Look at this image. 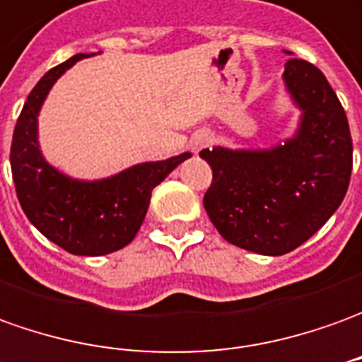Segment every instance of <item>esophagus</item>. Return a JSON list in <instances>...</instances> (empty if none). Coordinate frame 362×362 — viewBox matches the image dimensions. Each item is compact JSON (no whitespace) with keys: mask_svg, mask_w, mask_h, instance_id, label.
<instances>
[{"mask_svg":"<svg viewBox=\"0 0 362 362\" xmlns=\"http://www.w3.org/2000/svg\"><path fill=\"white\" fill-rule=\"evenodd\" d=\"M211 141H213V136H211L209 132H199L195 138H193V149H197V151H199V149L206 148Z\"/></svg>","mask_w":362,"mask_h":362,"instance_id":"1","label":"esophagus"}]
</instances>
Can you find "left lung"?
<instances>
[{"label": "left lung", "instance_id": "8db88e82", "mask_svg": "<svg viewBox=\"0 0 362 362\" xmlns=\"http://www.w3.org/2000/svg\"><path fill=\"white\" fill-rule=\"evenodd\" d=\"M284 78L303 110L298 136L268 151L203 149L213 169L203 205L224 240L281 256L317 233L345 199L353 169L347 114L317 66L286 62Z\"/></svg>", "mask_w": 362, "mask_h": 362}]
</instances>
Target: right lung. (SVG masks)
Masks as SVG:
<instances>
[{
    "label": "right lung",
    "mask_w": 362,
    "mask_h": 362,
    "mask_svg": "<svg viewBox=\"0 0 362 362\" xmlns=\"http://www.w3.org/2000/svg\"><path fill=\"white\" fill-rule=\"evenodd\" d=\"M84 57H72L37 82L15 124L9 159L15 193L35 228L66 252L102 256L134 240L148 213L153 187L191 153L134 165L94 183L74 181L52 169L39 151L37 114L54 81Z\"/></svg>",
    "instance_id": "obj_1"
}]
</instances>
